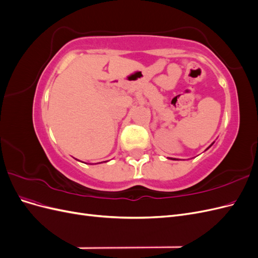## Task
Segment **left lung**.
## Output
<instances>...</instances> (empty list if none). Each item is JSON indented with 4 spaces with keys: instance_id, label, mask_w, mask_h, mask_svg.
Segmentation results:
<instances>
[{
    "instance_id": "left-lung-1",
    "label": "left lung",
    "mask_w": 258,
    "mask_h": 258,
    "mask_svg": "<svg viewBox=\"0 0 258 258\" xmlns=\"http://www.w3.org/2000/svg\"><path fill=\"white\" fill-rule=\"evenodd\" d=\"M212 144H213V143H212ZM212 144H211V145H212ZM211 145H210V146H211ZM210 146H209V147H210ZM209 147H208V148H209Z\"/></svg>"
}]
</instances>
